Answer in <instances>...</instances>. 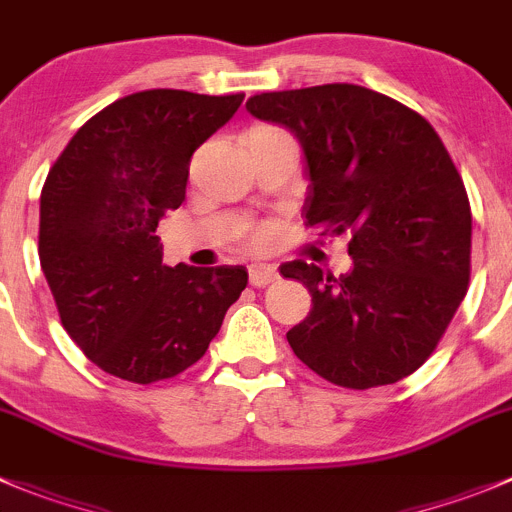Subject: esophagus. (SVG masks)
Returning a JSON list of instances; mask_svg holds the SVG:
<instances>
[{
    "label": "esophagus",
    "instance_id": "1",
    "mask_svg": "<svg viewBox=\"0 0 512 512\" xmlns=\"http://www.w3.org/2000/svg\"><path fill=\"white\" fill-rule=\"evenodd\" d=\"M278 278L280 275L275 265H262V262L250 265V283L255 285V288H267V285H272Z\"/></svg>",
    "mask_w": 512,
    "mask_h": 512
}]
</instances>
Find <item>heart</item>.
Instances as JSON below:
<instances>
[{
    "label": "heart",
    "mask_w": 512,
    "mask_h": 512,
    "mask_svg": "<svg viewBox=\"0 0 512 512\" xmlns=\"http://www.w3.org/2000/svg\"><path fill=\"white\" fill-rule=\"evenodd\" d=\"M270 237H272L270 227H257V229H252L250 234H247V242H250V247L260 250V247H265L267 242H270Z\"/></svg>",
    "instance_id": "b5f03b06"
}]
</instances>
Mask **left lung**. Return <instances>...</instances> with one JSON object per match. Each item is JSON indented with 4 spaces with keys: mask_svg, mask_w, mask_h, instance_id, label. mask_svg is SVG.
I'll use <instances>...</instances> for the list:
<instances>
[{
    "mask_svg": "<svg viewBox=\"0 0 512 512\" xmlns=\"http://www.w3.org/2000/svg\"><path fill=\"white\" fill-rule=\"evenodd\" d=\"M247 111L303 146L305 227L351 237L341 278L303 260L280 267L313 298L288 331L295 356L343 389L414 374L470 283V199L442 138L399 100L351 83L252 95Z\"/></svg>",
    "mask_w": 512,
    "mask_h": 512,
    "instance_id": "8db88e82",
    "label": "left lung"
}]
</instances>
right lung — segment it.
Here are the masks:
<instances>
[{
  "label": "right lung",
  "mask_w": 512,
  "mask_h": 512,
  "mask_svg": "<svg viewBox=\"0 0 512 512\" xmlns=\"http://www.w3.org/2000/svg\"><path fill=\"white\" fill-rule=\"evenodd\" d=\"M245 95L141 90L95 113L40 197V265L62 328L133 384L197 364L247 285L242 265H164L159 219L186 197L191 154Z\"/></svg>",
  "instance_id": "right-lung-1"
}]
</instances>
